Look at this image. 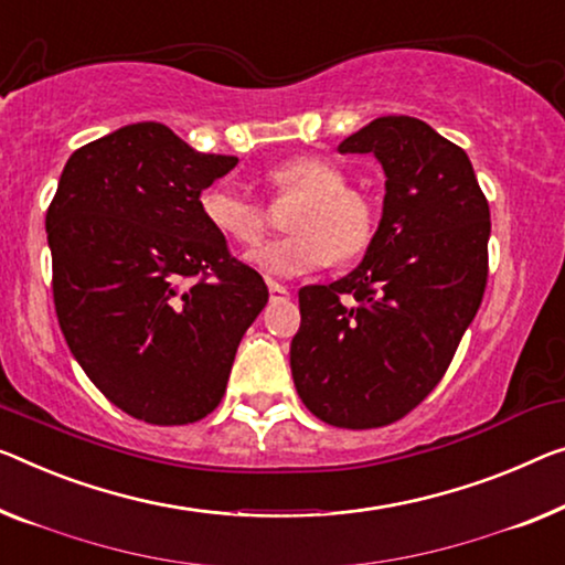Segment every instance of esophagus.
<instances>
[{"instance_id": "1", "label": "esophagus", "mask_w": 565, "mask_h": 565, "mask_svg": "<svg viewBox=\"0 0 565 565\" xmlns=\"http://www.w3.org/2000/svg\"><path fill=\"white\" fill-rule=\"evenodd\" d=\"M268 299L271 301H286L289 299V289L281 284H268Z\"/></svg>"}]
</instances>
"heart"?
I'll use <instances>...</instances> for the list:
<instances>
[{
    "mask_svg": "<svg viewBox=\"0 0 565 565\" xmlns=\"http://www.w3.org/2000/svg\"><path fill=\"white\" fill-rule=\"evenodd\" d=\"M276 190L299 195L291 213V235L268 241L246 256L266 279H294L332 260L365 254L375 238L377 215L363 192L348 188V174L330 159L297 157L271 170ZM200 210L210 228L225 241L254 246L264 235V210L233 184L215 182L200 195Z\"/></svg>",
    "mask_w": 565,
    "mask_h": 565,
    "instance_id": "heart-1",
    "label": "heart"
}]
</instances>
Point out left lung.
<instances>
[{
  "label": "left lung",
  "mask_w": 565,
  "mask_h": 565,
  "mask_svg": "<svg viewBox=\"0 0 565 565\" xmlns=\"http://www.w3.org/2000/svg\"><path fill=\"white\" fill-rule=\"evenodd\" d=\"M337 149L381 162L383 215L348 276L299 289L291 375L324 424L375 428L436 388L482 305L490 205L467 151L414 116H381Z\"/></svg>",
  "instance_id": "8db88e82"
}]
</instances>
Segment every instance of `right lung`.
Here are the masks:
<instances>
[{
    "label": "right lung",
    "instance_id": "add662e5",
    "mask_svg": "<svg viewBox=\"0 0 565 565\" xmlns=\"http://www.w3.org/2000/svg\"><path fill=\"white\" fill-rule=\"evenodd\" d=\"M238 159L202 154L157 121L75 149L47 207L61 330L90 383L157 426L221 403L243 334L268 301L200 210Z\"/></svg>",
    "mask_w": 565,
    "mask_h": 565
}]
</instances>
